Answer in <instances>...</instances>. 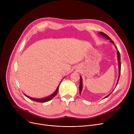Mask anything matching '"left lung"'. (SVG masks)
I'll list each match as a JSON object with an SVG mask.
<instances>
[{"mask_svg":"<svg viewBox=\"0 0 134 134\" xmlns=\"http://www.w3.org/2000/svg\"><path fill=\"white\" fill-rule=\"evenodd\" d=\"M99 34H100V35H102V36H104L105 38H106L109 39V40H110V42H111V43L114 44V41H112L111 40V39L108 36V35H107V34H105V33H104V32H99ZM116 48H117L116 47ZM117 57H118V65H118V66H119V77H118V81H117V84H116V86L117 85V83H118V80H119V76H120V74H121V61H120V60H121V56H120V53H119V51H117ZM82 88V81L81 77H80V86H79V93H80V94H81V93ZM110 94H111V93H110ZM110 94H109L108 96H107L106 97H105L104 98L108 97V96H109Z\"/></svg>","mask_w":134,"mask_h":134,"instance_id":"obj_1","label":"left lung"}]
</instances>
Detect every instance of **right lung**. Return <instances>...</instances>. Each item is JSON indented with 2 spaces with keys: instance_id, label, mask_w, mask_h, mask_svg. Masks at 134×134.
<instances>
[{
  "instance_id": "right-lung-1",
  "label": "right lung",
  "mask_w": 134,
  "mask_h": 134,
  "mask_svg": "<svg viewBox=\"0 0 134 134\" xmlns=\"http://www.w3.org/2000/svg\"><path fill=\"white\" fill-rule=\"evenodd\" d=\"M59 85L58 86V87H57V88H56V91H55V92L52 94H51V96H49L47 97H46V98H41V99H36V98H31L30 97H29V96H27L26 94H24L26 97H27L28 98H29L31 100H32L34 101H35V102H39V103H44V102H48L49 100H51V99H52L58 93V89H59Z\"/></svg>"
}]
</instances>
